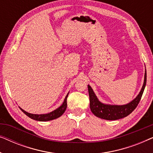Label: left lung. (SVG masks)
<instances>
[{
    "label": "left lung",
    "mask_w": 153,
    "mask_h": 153,
    "mask_svg": "<svg viewBox=\"0 0 153 153\" xmlns=\"http://www.w3.org/2000/svg\"><path fill=\"white\" fill-rule=\"evenodd\" d=\"M146 70L144 75V81L141 91L132 101L123 105H114L102 103L94 93L91 85H88L90 97V108L93 114L98 118L107 120H115L125 118L131 114L139 103L146 85Z\"/></svg>",
    "instance_id": "obj_1"
}]
</instances>
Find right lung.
Listing matches in <instances>:
<instances>
[{
	"label": "right lung",
	"instance_id": "1",
	"mask_svg": "<svg viewBox=\"0 0 153 153\" xmlns=\"http://www.w3.org/2000/svg\"><path fill=\"white\" fill-rule=\"evenodd\" d=\"M68 94H69V93H68V95H66V97L64 100L63 103L62 104L61 106H60L59 107L56 108V109L53 110V111L48 113V114H30V113L26 112V111L22 109L21 107H19V108H20V109L27 116H28L29 118H30L31 119H33V120H35L37 121H49V120H54V119H56V118H59V117L61 116L62 115L64 114V112L65 111V110L67 108V98H68Z\"/></svg>",
	"mask_w": 153,
	"mask_h": 153
}]
</instances>
